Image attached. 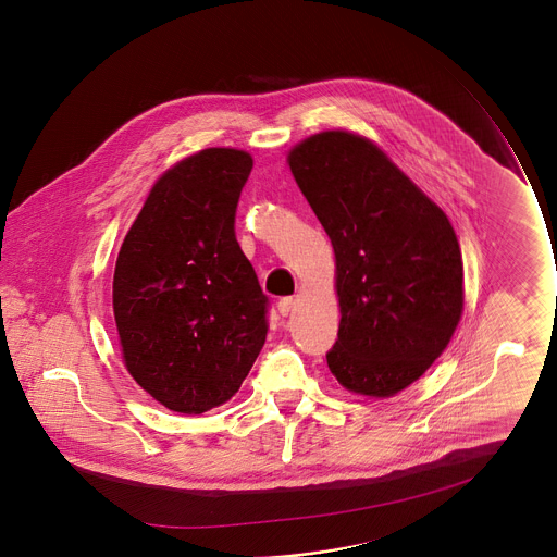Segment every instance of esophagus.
Instances as JSON below:
<instances>
[{
	"label": "esophagus",
	"mask_w": 557,
	"mask_h": 557,
	"mask_svg": "<svg viewBox=\"0 0 557 557\" xmlns=\"http://www.w3.org/2000/svg\"><path fill=\"white\" fill-rule=\"evenodd\" d=\"M292 307H294V298H292V296H286V298H282V300L277 302V311H280L282 318H288V315H290Z\"/></svg>",
	"instance_id": "1"
}]
</instances>
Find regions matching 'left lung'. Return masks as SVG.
Masks as SVG:
<instances>
[{"mask_svg":"<svg viewBox=\"0 0 557 557\" xmlns=\"http://www.w3.org/2000/svg\"><path fill=\"white\" fill-rule=\"evenodd\" d=\"M288 162L336 255L343 318L327 368L350 393L393 397L441 357L461 318L449 219L361 135H311Z\"/></svg>","mask_w":557,"mask_h":557,"instance_id":"obj_1","label":"left lung"}]
</instances>
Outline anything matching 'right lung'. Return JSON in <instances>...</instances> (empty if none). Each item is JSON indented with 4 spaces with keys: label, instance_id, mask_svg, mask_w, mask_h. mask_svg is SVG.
Segmentation results:
<instances>
[{
    "label": "right lung",
    "instance_id": "1",
    "mask_svg": "<svg viewBox=\"0 0 557 557\" xmlns=\"http://www.w3.org/2000/svg\"><path fill=\"white\" fill-rule=\"evenodd\" d=\"M252 159L209 148L169 169L123 239L112 307L125 366L166 409L230 400L265 345L269 298L236 239Z\"/></svg>",
    "mask_w": 557,
    "mask_h": 557
}]
</instances>
